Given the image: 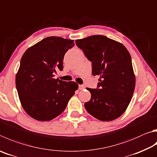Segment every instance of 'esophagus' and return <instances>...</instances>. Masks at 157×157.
Here are the masks:
<instances>
[{"mask_svg": "<svg viewBox=\"0 0 157 157\" xmlns=\"http://www.w3.org/2000/svg\"><path fill=\"white\" fill-rule=\"evenodd\" d=\"M85 88L84 85H79V90H84Z\"/></svg>", "mask_w": 157, "mask_h": 157, "instance_id": "34e87169", "label": "esophagus"}]
</instances>
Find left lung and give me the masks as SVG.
<instances>
[{
    "instance_id": "obj_1",
    "label": "left lung",
    "mask_w": 157,
    "mask_h": 157,
    "mask_svg": "<svg viewBox=\"0 0 157 157\" xmlns=\"http://www.w3.org/2000/svg\"><path fill=\"white\" fill-rule=\"evenodd\" d=\"M75 43L92 62L93 75H99L98 88H86L91 98L84 104L85 108L100 121L119 117L129 105L135 88L129 52L122 44L101 35L76 40Z\"/></svg>"
}]
</instances>
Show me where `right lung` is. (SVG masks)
Instances as JSON below:
<instances>
[{
    "label": "right lung",
    "mask_w": 157,
    "mask_h": 157,
    "mask_svg": "<svg viewBox=\"0 0 157 157\" xmlns=\"http://www.w3.org/2000/svg\"><path fill=\"white\" fill-rule=\"evenodd\" d=\"M73 40L51 36L29 47L22 56L16 76L18 97L28 115L36 120L50 121L60 115L78 88L75 82L54 79L63 69L64 54Z\"/></svg>",
    "instance_id": "1"
}]
</instances>
